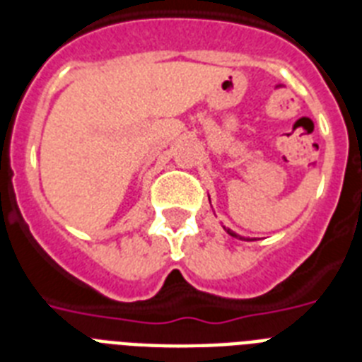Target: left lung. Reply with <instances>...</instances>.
<instances>
[{"mask_svg": "<svg viewBox=\"0 0 362 362\" xmlns=\"http://www.w3.org/2000/svg\"><path fill=\"white\" fill-rule=\"evenodd\" d=\"M226 231H227V233H229V235H231V237H237V238H240V240H242V237H238L237 233H233V231H231V229H226ZM244 240H246V238H244Z\"/></svg>", "mask_w": 362, "mask_h": 362, "instance_id": "left-lung-1", "label": "left lung"}]
</instances>
